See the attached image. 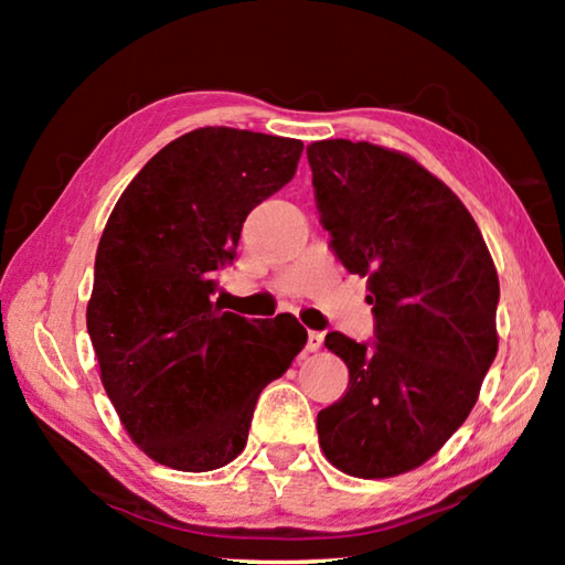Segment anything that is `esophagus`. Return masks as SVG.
I'll list each match as a JSON object with an SVG mask.
<instances>
[{
    "instance_id": "34e87169",
    "label": "esophagus",
    "mask_w": 565,
    "mask_h": 565,
    "mask_svg": "<svg viewBox=\"0 0 565 565\" xmlns=\"http://www.w3.org/2000/svg\"><path fill=\"white\" fill-rule=\"evenodd\" d=\"M323 347V333L319 331H309V339H306V349H309L311 353L319 351Z\"/></svg>"
}]
</instances>
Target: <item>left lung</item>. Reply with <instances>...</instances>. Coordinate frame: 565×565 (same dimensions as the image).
Masks as SVG:
<instances>
[{
  "label": "left lung",
  "instance_id": "obj_1",
  "mask_svg": "<svg viewBox=\"0 0 565 565\" xmlns=\"http://www.w3.org/2000/svg\"><path fill=\"white\" fill-rule=\"evenodd\" d=\"M306 157L333 252L369 279L376 317L374 347L323 341L349 388L319 411V444L349 476L414 471L476 406L499 351V274L461 199L404 151L323 139Z\"/></svg>",
  "mask_w": 565,
  "mask_h": 565
}]
</instances>
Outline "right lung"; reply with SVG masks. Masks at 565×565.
Wrapping results in <instances>:
<instances>
[{
    "label": "right lung",
    "mask_w": 565,
    "mask_h": 565,
    "mask_svg": "<svg viewBox=\"0 0 565 565\" xmlns=\"http://www.w3.org/2000/svg\"><path fill=\"white\" fill-rule=\"evenodd\" d=\"M303 145L202 127L151 157L99 238L87 329L102 386L151 461L222 468L244 451L256 398L306 347L291 313L248 321L212 301L248 212L289 184Z\"/></svg>",
    "instance_id": "right-lung-1"
}]
</instances>
